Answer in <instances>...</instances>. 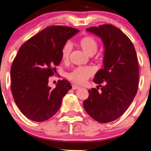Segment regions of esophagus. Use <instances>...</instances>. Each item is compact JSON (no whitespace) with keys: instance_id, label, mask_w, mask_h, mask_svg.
I'll return each mask as SVG.
<instances>
[{"instance_id":"1","label":"esophagus","mask_w":151,"mask_h":151,"mask_svg":"<svg viewBox=\"0 0 151 151\" xmlns=\"http://www.w3.org/2000/svg\"><path fill=\"white\" fill-rule=\"evenodd\" d=\"M80 87L79 86H78V85H76V84H73V85H72V88H73V90H76V89H78V88H80Z\"/></svg>"}]
</instances>
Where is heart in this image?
<instances>
[{"label": "heart", "instance_id": "heart-1", "mask_svg": "<svg viewBox=\"0 0 151 151\" xmlns=\"http://www.w3.org/2000/svg\"><path fill=\"white\" fill-rule=\"evenodd\" d=\"M79 46L88 55H93L98 50V44L96 39L91 36H85L80 39L78 42ZM71 51V45L69 42L64 45L61 50V58L63 61L68 60ZM94 69L91 67H78L68 73L67 78L69 80L78 84L85 82L93 74Z\"/></svg>", "mask_w": 151, "mask_h": 151}]
</instances>
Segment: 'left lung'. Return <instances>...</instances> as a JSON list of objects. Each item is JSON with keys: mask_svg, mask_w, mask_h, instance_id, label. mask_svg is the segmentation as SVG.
Listing matches in <instances>:
<instances>
[{"mask_svg": "<svg viewBox=\"0 0 151 151\" xmlns=\"http://www.w3.org/2000/svg\"><path fill=\"white\" fill-rule=\"evenodd\" d=\"M86 30L101 38L104 51L103 68L93 78L99 85L88 91L89 96L83 106L95 120L111 122L124 114L137 93L139 66L136 51L127 35L112 24L91 27Z\"/></svg>", "mask_w": 151, "mask_h": 151, "instance_id": "8db88e82", "label": "left lung"}]
</instances>
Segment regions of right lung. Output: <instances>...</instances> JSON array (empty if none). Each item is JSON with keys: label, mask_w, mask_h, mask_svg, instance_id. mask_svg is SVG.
Listing matches in <instances>:
<instances>
[{"label": "right lung", "mask_w": 151, "mask_h": 151, "mask_svg": "<svg viewBox=\"0 0 151 151\" xmlns=\"http://www.w3.org/2000/svg\"><path fill=\"white\" fill-rule=\"evenodd\" d=\"M79 30L65 26H51L35 35L20 47L11 67V90L20 111L28 119L44 122L60 108L71 86L66 80L49 86L61 60L64 45Z\"/></svg>", "instance_id": "1"}]
</instances>
